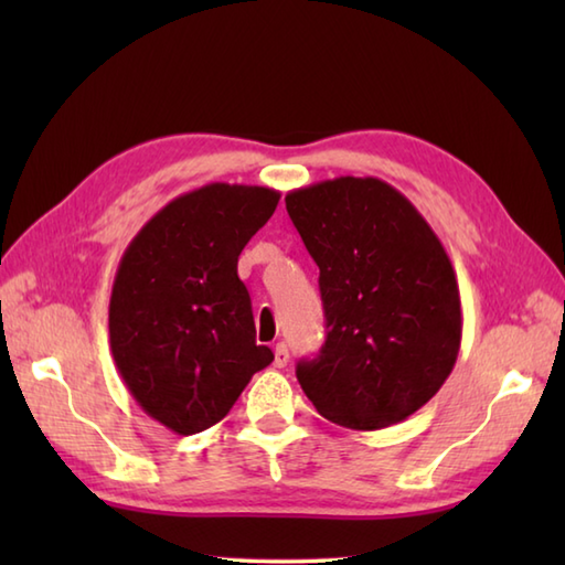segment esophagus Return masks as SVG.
Wrapping results in <instances>:
<instances>
[{"label": "esophagus", "instance_id": "34e87169", "mask_svg": "<svg viewBox=\"0 0 565 565\" xmlns=\"http://www.w3.org/2000/svg\"><path fill=\"white\" fill-rule=\"evenodd\" d=\"M286 364H289V347H286L284 342H279L274 347V366L276 369H284Z\"/></svg>", "mask_w": 565, "mask_h": 565}]
</instances>
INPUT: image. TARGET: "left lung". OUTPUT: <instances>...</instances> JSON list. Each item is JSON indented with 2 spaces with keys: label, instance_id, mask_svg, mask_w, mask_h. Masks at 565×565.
<instances>
[{
  "label": "left lung",
  "instance_id": "left-lung-1",
  "mask_svg": "<svg viewBox=\"0 0 565 565\" xmlns=\"http://www.w3.org/2000/svg\"><path fill=\"white\" fill-rule=\"evenodd\" d=\"M320 269L328 338L296 376L316 411L350 429H383L419 411L449 379L461 347L451 259L398 189L338 177L286 194Z\"/></svg>",
  "mask_w": 565,
  "mask_h": 565
}]
</instances>
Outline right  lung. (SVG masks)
<instances>
[{
  "instance_id": "obj_1",
  "label": "right lung",
  "mask_w": 565,
  "mask_h": 565,
  "mask_svg": "<svg viewBox=\"0 0 565 565\" xmlns=\"http://www.w3.org/2000/svg\"><path fill=\"white\" fill-rule=\"evenodd\" d=\"M269 186L213 182L167 203L118 262L109 342L136 403L177 435H196L231 413L271 350L255 318L237 257L271 218Z\"/></svg>"
}]
</instances>
